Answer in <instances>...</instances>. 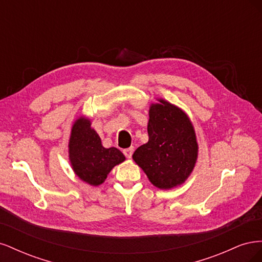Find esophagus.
<instances>
[{
  "label": "esophagus",
  "mask_w": 262,
  "mask_h": 262,
  "mask_svg": "<svg viewBox=\"0 0 262 262\" xmlns=\"http://www.w3.org/2000/svg\"><path fill=\"white\" fill-rule=\"evenodd\" d=\"M133 150L134 148L133 147H128V148H124L123 149V154L126 158H131L132 157V154H133Z\"/></svg>",
  "instance_id": "esophagus-1"
}]
</instances>
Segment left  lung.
Instances as JSON below:
<instances>
[{"instance_id":"obj_1","label":"left lung","mask_w":262,"mask_h":262,"mask_svg":"<svg viewBox=\"0 0 262 262\" xmlns=\"http://www.w3.org/2000/svg\"><path fill=\"white\" fill-rule=\"evenodd\" d=\"M152 104L148 112V142L136 149L132 157L160 189L184 184L198 158L193 125L186 113L164 99Z\"/></svg>"}]
</instances>
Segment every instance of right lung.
<instances>
[{"label": "right lung", "instance_id": "obj_1", "mask_svg": "<svg viewBox=\"0 0 262 262\" xmlns=\"http://www.w3.org/2000/svg\"><path fill=\"white\" fill-rule=\"evenodd\" d=\"M91 124L90 119L85 117L74 122L69 141V157L78 178L92 186H99L110 170L125 157L116 147L102 146L99 136Z\"/></svg>", "mask_w": 262, "mask_h": 262}]
</instances>
